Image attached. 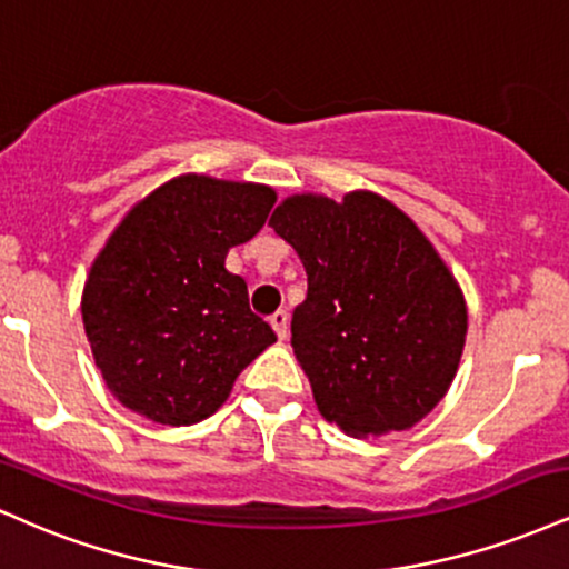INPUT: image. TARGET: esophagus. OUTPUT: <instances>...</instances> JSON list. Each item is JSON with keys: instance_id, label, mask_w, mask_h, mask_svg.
Instances as JSON below:
<instances>
[{"instance_id": "esophagus-1", "label": "esophagus", "mask_w": 569, "mask_h": 569, "mask_svg": "<svg viewBox=\"0 0 569 569\" xmlns=\"http://www.w3.org/2000/svg\"><path fill=\"white\" fill-rule=\"evenodd\" d=\"M270 326L276 328L278 339H286V333H289V312L286 310H278L270 315Z\"/></svg>"}]
</instances>
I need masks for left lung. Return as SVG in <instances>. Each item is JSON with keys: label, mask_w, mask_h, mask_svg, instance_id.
I'll return each mask as SVG.
<instances>
[{"label": "left lung", "mask_w": 569, "mask_h": 569, "mask_svg": "<svg viewBox=\"0 0 569 569\" xmlns=\"http://www.w3.org/2000/svg\"><path fill=\"white\" fill-rule=\"evenodd\" d=\"M270 228L297 249L307 297L291 347L326 421L350 437L419 423L448 392L467 305L435 246L387 198L291 196Z\"/></svg>", "instance_id": "obj_1"}]
</instances>
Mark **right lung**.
Masks as SVG:
<instances>
[{
    "label": "right lung",
    "instance_id": "obj_1",
    "mask_svg": "<svg viewBox=\"0 0 569 569\" xmlns=\"http://www.w3.org/2000/svg\"><path fill=\"white\" fill-rule=\"evenodd\" d=\"M272 203L264 184L184 174L121 219L81 297L94 362L121 406L169 427L209 419L278 339L224 267Z\"/></svg>",
    "mask_w": 569,
    "mask_h": 569
}]
</instances>
